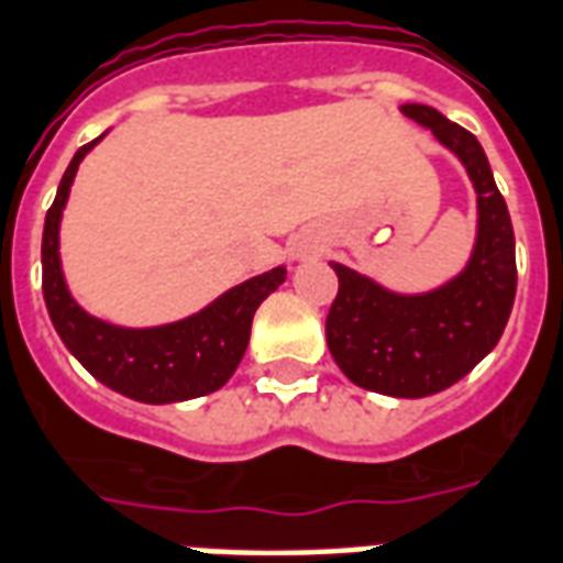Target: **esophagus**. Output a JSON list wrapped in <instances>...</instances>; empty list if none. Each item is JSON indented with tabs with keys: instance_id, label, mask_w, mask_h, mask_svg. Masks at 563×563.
I'll return each instance as SVG.
<instances>
[{
	"instance_id": "esophagus-1",
	"label": "esophagus",
	"mask_w": 563,
	"mask_h": 563,
	"mask_svg": "<svg viewBox=\"0 0 563 563\" xmlns=\"http://www.w3.org/2000/svg\"><path fill=\"white\" fill-rule=\"evenodd\" d=\"M291 256H295V260H303V256H307V251H303V247H295V253H291Z\"/></svg>"
}]
</instances>
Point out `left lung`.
I'll use <instances>...</instances> for the list:
<instances>
[{
	"instance_id": "left-lung-1",
	"label": "left lung",
	"mask_w": 563,
	"mask_h": 563,
	"mask_svg": "<svg viewBox=\"0 0 563 563\" xmlns=\"http://www.w3.org/2000/svg\"><path fill=\"white\" fill-rule=\"evenodd\" d=\"M401 114L431 129L475 188V244L461 272L428 291L386 289L368 274L330 263L339 291L328 312V349L351 384L393 398H424L470 375L499 342L517 295L508 206L478 139L422 102Z\"/></svg>"
}]
</instances>
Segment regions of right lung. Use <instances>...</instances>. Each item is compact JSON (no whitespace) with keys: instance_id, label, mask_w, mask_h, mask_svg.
Masks as SVG:
<instances>
[{"instance_id":"right-lung-1","label":"right lung","mask_w":563,"mask_h":563,"mask_svg":"<svg viewBox=\"0 0 563 563\" xmlns=\"http://www.w3.org/2000/svg\"><path fill=\"white\" fill-rule=\"evenodd\" d=\"M102 135L76 150L43 224V300L58 336L73 357L88 368L100 384L144 405H174L188 398L209 396L233 377L251 342L253 312L283 280L286 268L256 274L239 283L200 312L167 321L156 328H123L88 310L70 295L62 272V214L70 197L81 158L88 156Z\"/></svg>"}]
</instances>
